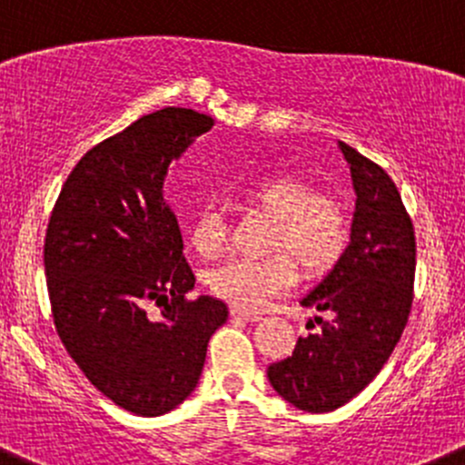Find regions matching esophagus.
I'll return each instance as SVG.
<instances>
[{
    "mask_svg": "<svg viewBox=\"0 0 465 465\" xmlns=\"http://www.w3.org/2000/svg\"><path fill=\"white\" fill-rule=\"evenodd\" d=\"M232 318H233V320H242V322H259L261 313H254V311L232 309Z\"/></svg>",
    "mask_w": 465,
    "mask_h": 465,
    "instance_id": "34e87169",
    "label": "esophagus"
}]
</instances>
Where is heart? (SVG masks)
Here are the masks:
<instances>
[{"label":"heart","instance_id":"1","mask_svg":"<svg viewBox=\"0 0 465 465\" xmlns=\"http://www.w3.org/2000/svg\"><path fill=\"white\" fill-rule=\"evenodd\" d=\"M238 204L268 215L265 250L274 254L259 261H229L206 274L213 295L236 309H263L270 300L291 291L302 265L309 277L329 272L350 245L352 223L345 204L331 193L311 191L304 179L268 177L238 188ZM191 247L202 259H215L227 242L223 211L206 206L188 232Z\"/></svg>","mask_w":465,"mask_h":465}]
</instances>
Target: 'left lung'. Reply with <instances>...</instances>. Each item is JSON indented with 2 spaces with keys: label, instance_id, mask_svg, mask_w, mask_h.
<instances>
[{
  "label": "left lung",
  "instance_id": "8db88e82",
  "mask_svg": "<svg viewBox=\"0 0 465 465\" xmlns=\"http://www.w3.org/2000/svg\"><path fill=\"white\" fill-rule=\"evenodd\" d=\"M357 193L345 254L302 297L320 329L268 368L272 389L302 411L327 413L361 393L389 361L413 302L416 236L384 168L338 143ZM313 324V320H309Z\"/></svg>",
  "mask_w": 465,
  "mask_h": 465
}]
</instances>
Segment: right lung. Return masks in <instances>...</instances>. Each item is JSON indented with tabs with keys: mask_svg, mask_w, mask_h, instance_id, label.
Returning a JSON list of instances; mask_svg holds the SVG:
<instances>
[{
	"mask_svg": "<svg viewBox=\"0 0 465 465\" xmlns=\"http://www.w3.org/2000/svg\"><path fill=\"white\" fill-rule=\"evenodd\" d=\"M193 108H161L85 152L52 211L45 274L56 331L90 384L136 416L173 411L195 391L227 304L188 300L170 163L213 127ZM162 309L149 315V306Z\"/></svg>",
	"mask_w": 465,
	"mask_h": 465,
	"instance_id": "1",
	"label": "right lung"
}]
</instances>
